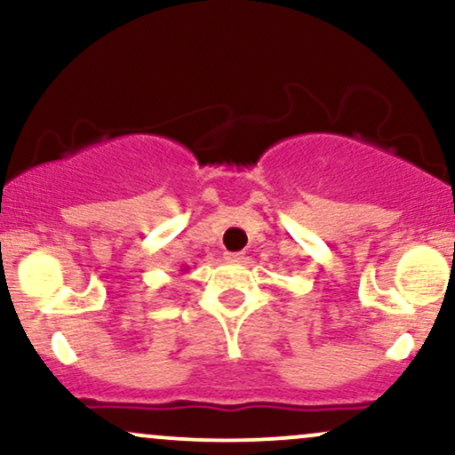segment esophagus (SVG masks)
Masks as SVG:
<instances>
[{"instance_id": "esophagus-1", "label": "esophagus", "mask_w": 455, "mask_h": 455, "mask_svg": "<svg viewBox=\"0 0 455 455\" xmlns=\"http://www.w3.org/2000/svg\"><path fill=\"white\" fill-rule=\"evenodd\" d=\"M224 259H227L228 263H242L245 257H243V252H227V257Z\"/></svg>"}]
</instances>
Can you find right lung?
I'll return each instance as SVG.
<instances>
[{
	"label": "right lung",
	"instance_id": "1",
	"mask_svg": "<svg viewBox=\"0 0 455 455\" xmlns=\"http://www.w3.org/2000/svg\"><path fill=\"white\" fill-rule=\"evenodd\" d=\"M184 271H188V267H184Z\"/></svg>",
	"mask_w": 455,
	"mask_h": 455
}]
</instances>
